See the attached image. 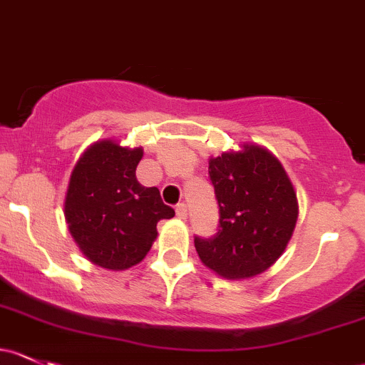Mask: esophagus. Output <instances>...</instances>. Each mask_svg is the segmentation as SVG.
Segmentation results:
<instances>
[{"instance_id": "34e87169", "label": "esophagus", "mask_w": 365, "mask_h": 365, "mask_svg": "<svg viewBox=\"0 0 365 365\" xmlns=\"http://www.w3.org/2000/svg\"><path fill=\"white\" fill-rule=\"evenodd\" d=\"M176 217H178V218H182V220H183V218H187V205H185V202H180V205H176Z\"/></svg>"}]
</instances>
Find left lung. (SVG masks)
I'll use <instances>...</instances> for the list:
<instances>
[{
    "label": "left lung",
    "mask_w": 365,
    "mask_h": 365,
    "mask_svg": "<svg viewBox=\"0 0 365 365\" xmlns=\"http://www.w3.org/2000/svg\"><path fill=\"white\" fill-rule=\"evenodd\" d=\"M208 164L220 224L210 240L195 237V252L222 278H253L273 266L292 237L299 215L294 185L282 163L257 143L210 157Z\"/></svg>",
    "instance_id": "obj_1"
}]
</instances>
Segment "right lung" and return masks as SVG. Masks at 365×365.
<instances>
[{"mask_svg": "<svg viewBox=\"0 0 365 365\" xmlns=\"http://www.w3.org/2000/svg\"><path fill=\"white\" fill-rule=\"evenodd\" d=\"M141 147L115 140L92 143L76 160L64 199V217L73 240L92 264L124 271L150 252L157 222L175 217L157 187L136 180Z\"/></svg>", "mask_w": 365, "mask_h": 365, "instance_id": "right-lung-1", "label": "right lung"}]
</instances>
